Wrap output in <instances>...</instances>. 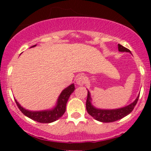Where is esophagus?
Segmentation results:
<instances>
[{
    "instance_id": "esophagus-1",
    "label": "esophagus",
    "mask_w": 151,
    "mask_h": 151,
    "mask_svg": "<svg viewBox=\"0 0 151 151\" xmlns=\"http://www.w3.org/2000/svg\"><path fill=\"white\" fill-rule=\"evenodd\" d=\"M85 81H86V78L84 75H79L78 77L76 79V83H77V85H83L85 83Z\"/></svg>"
}]
</instances>
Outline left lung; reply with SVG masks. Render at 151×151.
<instances>
[{
	"mask_svg": "<svg viewBox=\"0 0 151 151\" xmlns=\"http://www.w3.org/2000/svg\"><path fill=\"white\" fill-rule=\"evenodd\" d=\"M118 50L121 52H131L129 49L126 48V47L122 46L120 44H118ZM139 96H138L137 98L136 99V100L133 103L129 104V106H124L123 108H120V109H96L93 105H91V95H90L89 91H88V97H87L86 100L87 112L93 118H95L96 121L104 123L114 122V121H118V120L124 118L125 116H126V115H128L132 112V110H133L134 106H136L137 103Z\"/></svg>",
	"mask_w": 151,
	"mask_h": 151,
	"instance_id": "1",
	"label": "left lung"
}]
</instances>
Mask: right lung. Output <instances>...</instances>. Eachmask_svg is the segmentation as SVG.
<instances>
[{
	"label": "right lung",
	"mask_w": 151,
	"mask_h": 151,
	"mask_svg": "<svg viewBox=\"0 0 151 151\" xmlns=\"http://www.w3.org/2000/svg\"><path fill=\"white\" fill-rule=\"evenodd\" d=\"M36 45H34L35 47ZM75 87L74 84H71L68 87H67L66 89L63 90L62 93H60L58 99V103L55 107L51 110L47 111H38V112H32V111L27 110L25 109L23 107L20 106V104L15 100L19 110L25 115L28 117L30 119L33 120L35 121H37L39 123H52L53 121H57L58 118H60L62 115L64 114L66 111V103L68 101V98L70 95L74 92Z\"/></svg>",
	"instance_id": "add662e5"
}]
</instances>
